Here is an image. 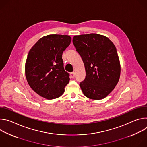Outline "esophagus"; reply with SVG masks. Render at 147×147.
<instances>
[{
  "label": "esophagus",
  "instance_id": "34e87169",
  "mask_svg": "<svg viewBox=\"0 0 147 147\" xmlns=\"http://www.w3.org/2000/svg\"><path fill=\"white\" fill-rule=\"evenodd\" d=\"M70 77H71V78H74V77H75V73L74 72H72V73H70Z\"/></svg>",
  "mask_w": 147,
  "mask_h": 147
}]
</instances>
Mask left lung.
<instances>
[{"instance_id":"1","label":"left lung","mask_w":147,"mask_h":147,"mask_svg":"<svg viewBox=\"0 0 147 147\" xmlns=\"http://www.w3.org/2000/svg\"><path fill=\"white\" fill-rule=\"evenodd\" d=\"M86 69V78L80 82L87 98L99 100L108 96L119 80L120 64L116 48L107 37L96 34L75 35L73 39Z\"/></svg>"}]
</instances>
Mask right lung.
Wrapping results in <instances>:
<instances>
[{
  "label": "right lung",
  "instance_id": "1",
  "mask_svg": "<svg viewBox=\"0 0 147 147\" xmlns=\"http://www.w3.org/2000/svg\"><path fill=\"white\" fill-rule=\"evenodd\" d=\"M69 35L52 34L39 39L30 50L25 73L30 87L47 99L60 96L70 81L62 54L71 42Z\"/></svg>",
  "mask_w": 147,
  "mask_h": 147
}]
</instances>
